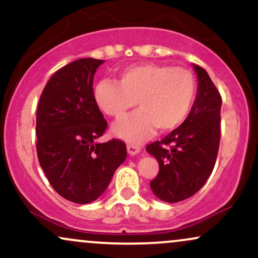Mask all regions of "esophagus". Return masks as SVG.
<instances>
[{"mask_svg": "<svg viewBox=\"0 0 258 258\" xmlns=\"http://www.w3.org/2000/svg\"><path fill=\"white\" fill-rule=\"evenodd\" d=\"M126 150H128V153L130 156H135L136 153L140 152L141 147L139 145H134V144H128L126 145Z\"/></svg>", "mask_w": 258, "mask_h": 258, "instance_id": "obj_1", "label": "esophagus"}]
</instances>
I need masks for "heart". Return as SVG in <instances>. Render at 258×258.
Listing matches in <instances>:
<instances>
[{"instance_id":"1","label":"heart","mask_w":258,"mask_h":258,"mask_svg":"<svg viewBox=\"0 0 258 258\" xmlns=\"http://www.w3.org/2000/svg\"><path fill=\"white\" fill-rule=\"evenodd\" d=\"M197 82L189 70L162 63H140L123 70L119 83L102 80L94 88V100L107 116L120 119L138 101L141 110L114 124L113 133L128 142H140L154 128L169 132L189 114Z\"/></svg>"}]
</instances>
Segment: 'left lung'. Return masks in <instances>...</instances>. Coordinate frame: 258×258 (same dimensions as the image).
Segmentation results:
<instances>
[{"label":"left lung","mask_w":258,"mask_h":258,"mask_svg":"<svg viewBox=\"0 0 258 258\" xmlns=\"http://www.w3.org/2000/svg\"><path fill=\"white\" fill-rule=\"evenodd\" d=\"M198 94L188 117L146 151L158 160L159 172L150 182L160 201L177 203L196 195L213 172L221 138V98L219 90L201 66Z\"/></svg>","instance_id":"8db88e82"}]
</instances>
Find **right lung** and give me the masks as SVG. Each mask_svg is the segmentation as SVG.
<instances>
[{"mask_svg":"<svg viewBox=\"0 0 258 258\" xmlns=\"http://www.w3.org/2000/svg\"><path fill=\"white\" fill-rule=\"evenodd\" d=\"M104 60L86 57L59 69L45 84L36 114L39 165L54 189L77 204L98 199L126 158L122 140L96 144L107 122L93 92Z\"/></svg>","mask_w":258,"mask_h":258,"instance_id":"right-lung-1","label":"right lung"}]
</instances>
